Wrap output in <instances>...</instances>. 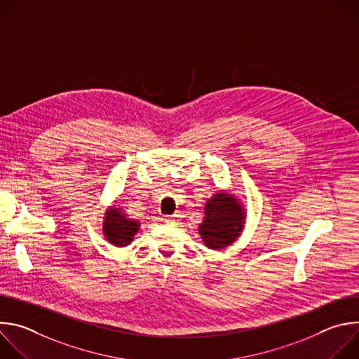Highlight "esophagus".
Segmentation results:
<instances>
[{
  "mask_svg": "<svg viewBox=\"0 0 359 359\" xmlns=\"http://www.w3.org/2000/svg\"><path fill=\"white\" fill-rule=\"evenodd\" d=\"M179 215H173V216H169V217H166V223H172V224H175V223H179Z\"/></svg>",
  "mask_w": 359,
  "mask_h": 359,
  "instance_id": "esophagus-1",
  "label": "esophagus"
}]
</instances>
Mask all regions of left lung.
Masks as SVG:
<instances>
[{
  "label": "left lung",
  "instance_id": "1",
  "mask_svg": "<svg viewBox=\"0 0 359 359\" xmlns=\"http://www.w3.org/2000/svg\"><path fill=\"white\" fill-rule=\"evenodd\" d=\"M203 223L198 233L209 248L219 250L231 244L243 230L244 209L240 201L230 194L217 193L204 208Z\"/></svg>",
  "mask_w": 359,
  "mask_h": 359
}]
</instances>
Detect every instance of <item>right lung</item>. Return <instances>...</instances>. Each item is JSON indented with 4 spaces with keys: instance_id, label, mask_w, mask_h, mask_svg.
I'll list each match as a JSON object with an SVG mask.
<instances>
[{
    "instance_id": "obj_1",
    "label": "right lung",
    "mask_w": 359,
    "mask_h": 359,
    "mask_svg": "<svg viewBox=\"0 0 359 359\" xmlns=\"http://www.w3.org/2000/svg\"><path fill=\"white\" fill-rule=\"evenodd\" d=\"M140 223L128 219L119 208H111L104 219V234L109 243L116 247H125L137 233Z\"/></svg>"
}]
</instances>
